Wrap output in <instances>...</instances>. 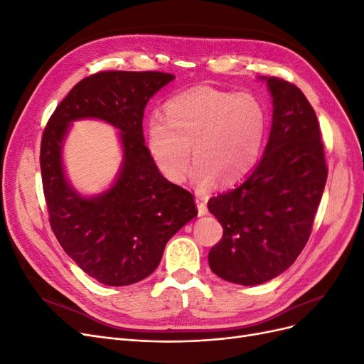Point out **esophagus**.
<instances>
[{
	"instance_id": "obj_1",
	"label": "esophagus",
	"mask_w": 364,
	"mask_h": 364,
	"mask_svg": "<svg viewBox=\"0 0 364 364\" xmlns=\"http://www.w3.org/2000/svg\"><path fill=\"white\" fill-rule=\"evenodd\" d=\"M196 205H197V211H199V215L203 217V215H208V208L205 206L203 203V199L199 196H196Z\"/></svg>"
}]
</instances>
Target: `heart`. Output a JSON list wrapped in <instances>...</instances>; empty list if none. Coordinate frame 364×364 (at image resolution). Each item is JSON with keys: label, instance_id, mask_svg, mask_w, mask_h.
<instances>
[{"label": "heart", "instance_id": "heart-1", "mask_svg": "<svg viewBox=\"0 0 364 364\" xmlns=\"http://www.w3.org/2000/svg\"><path fill=\"white\" fill-rule=\"evenodd\" d=\"M269 114L252 94L196 86L176 94L146 127V147L170 182L185 179L192 149L191 182L208 190L217 182L232 185L255 168L266 142Z\"/></svg>", "mask_w": 364, "mask_h": 364}]
</instances>
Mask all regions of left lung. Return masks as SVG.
Here are the masks:
<instances>
[{
  "mask_svg": "<svg viewBox=\"0 0 364 364\" xmlns=\"http://www.w3.org/2000/svg\"><path fill=\"white\" fill-rule=\"evenodd\" d=\"M259 80L273 105L262 158L235 188L208 202L223 226V238L209 250V267L238 285L277 278L299 257L328 176L321 129L306 97L277 77Z\"/></svg>",
  "mask_w": 364,
  "mask_h": 364,
  "instance_id": "8db88e82",
  "label": "left lung"
}]
</instances>
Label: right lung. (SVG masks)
Here are the masks:
<instances>
[{
  "label": "right lung",
  "mask_w": 364,
  "mask_h": 364,
  "mask_svg": "<svg viewBox=\"0 0 364 364\" xmlns=\"http://www.w3.org/2000/svg\"><path fill=\"white\" fill-rule=\"evenodd\" d=\"M174 79L156 71L86 77L60 102L43 132L41 173L53 232L77 266L111 287L155 272L167 241L197 215L191 193L159 173L142 135L149 100ZM80 119L114 125L122 149L116 179L87 196L75 190L63 161L64 141Z\"/></svg>",
  "instance_id": "add662e5"
}]
</instances>
